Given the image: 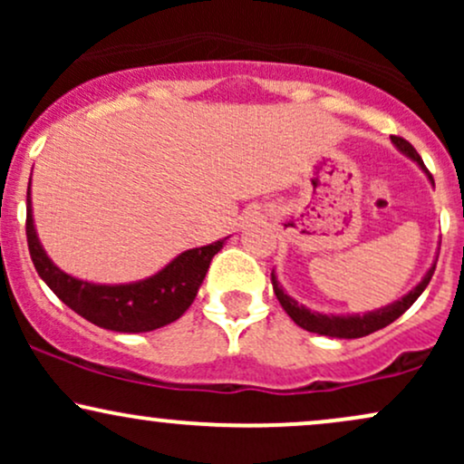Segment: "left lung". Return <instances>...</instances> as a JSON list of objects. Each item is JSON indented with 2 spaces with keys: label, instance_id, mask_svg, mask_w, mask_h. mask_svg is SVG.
I'll list each match as a JSON object with an SVG mask.
<instances>
[{
  "label": "left lung",
  "instance_id": "8db88e82",
  "mask_svg": "<svg viewBox=\"0 0 464 464\" xmlns=\"http://www.w3.org/2000/svg\"><path fill=\"white\" fill-rule=\"evenodd\" d=\"M391 141H392V146H395L397 150L403 154V157H408L410 161L417 163L419 168L423 169V174L428 177L430 183L434 185L432 174L428 172V168L423 165V159L419 157V152L414 150V148L410 146L406 140H401V137H391ZM436 259H439V255L434 257V262L428 268V273L420 276L419 284L414 285L408 295H403L401 299L392 301L391 305L377 307V310L364 312V314H323V312L310 310V307L303 305V303L292 299V296L287 295V292L284 290V285H281L279 279H276L275 270L270 273V281H273V290H275L276 299H279V303H281V307H284L287 316L299 324V327H303L305 332H312V334L329 335V338L351 340V338H362V335H369L372 332H377V329H384L386 324H391L392 321H397V318L401 316V314L406 312L420 295H423V290L428 287L430 279H432V275H434Z\"/></svg>",
  "mask_w": 464,
  "mask_h": 464
}]
</instances>
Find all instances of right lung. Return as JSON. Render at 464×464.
I'll use <instances>...</instances> for the list:
<instances>
[{
	"instance_id": "right-lung-1",
	"label": "right lung",
	"mask_w": 464,
	"mask_h": 464,
	"mask_svg": "<svg viewBox=\"0 0 464 464\" xmlns=\"http://www.w3.org/2000/svg\"><path fill=\"white\" fill-rule=\"evenodd\" d=\"M25 236H28L30 257L36 273L58 299L89 323L120 334L152 332L179 321L198 295L214 255L228 239L222 237L207 246L183 250L146 279L130 281V284H93L67 275L47 257L32 216L30 188Z\"/></svg>"
}]
</instances>
